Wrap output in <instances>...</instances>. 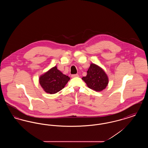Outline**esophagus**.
Wrapping results in <instances>:
<instances>
[{
    "mask_svg": "<svg viewBox=\"0 0 148 148\" xmlns=\"http://www.w3.org/2000/svg\"><path fill=\"white\" fill-rule=\"evenodd\" d=\"M71 77H79V75L78 74H72L71 75Z\"/></svg>",
    "mask_w": 148,
    "mask_h": 148,
    "instance_id": "34e87169",
    "label": "esophagus"
}]
</instances>
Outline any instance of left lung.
I'll return each mask as SVG.
<instances>
[{
    "label": "left lung",
    "mask_w": 148,
    "mask_h": 148,
    "mask_svg": "<svg viewBox=\"0 0 148 148\" xmlns=\"http://www.w3.org/2000/svg\"><path fill=\"white\" fill-rule=\"evenodd\" d=\"M82 79L89 88L96 92L104 89L109 82L104 71L94 64H91L86 76L82 77Z\"/></svg>",
    "instance_id": "1"
}]
</instances>
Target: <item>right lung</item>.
I'll use <instances>...</instances> for the list:
<instances>
[{
    "label": "right lung",
    "instance_id": "1",
    "mask_svg": "<svg viewBox=\"0 0 148 148\" xmlns=\"http://www.w3.org/2000/svg\"><path fill=\"white\" fill-rule=\"evenodd\" d=\"M69 80L54 66L40 77L39 83L45 92L51 94L60 91Z\"/></svg>",
    "mask_w": 148,
    "mask_h": 148
}]
</instances>
